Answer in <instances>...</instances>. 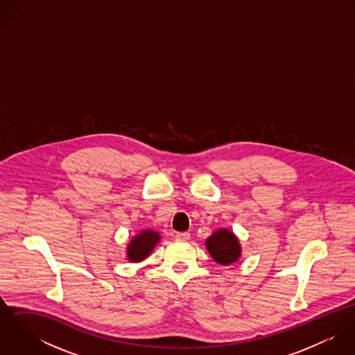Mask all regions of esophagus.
Masks as SVG:
<instances>
[{"label": "esophagus", "mask_w": 355, "mask_h": 355, "mask_svg": "<svg viewBox=\"0 0 355 355\" xmlns=\"http://www.w3.org/2000/svg\"><path fill=\"white\" fill-rule=\"evenodd\" d=\"M175 238L180 242H187L190 239V234L189 232H176Z\"/></svg>", "instance_id": "34e87169"}]
</instances>
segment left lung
Listing matches in <instances>:
<instances>
[{
	"label": "left lung",
	"mask_w": 355,
	"mask_h": 355,
	"mask_svg": "<svg viewBox=\"0 0 355 355\" xmlns=\"http://www.w3.org/2000/svg\"><path fill=\"white\" fill-rule=\"evenodd\" d=\"M206 249L216 262L223 265L235 262L241 255V245L236 236L228 230L216 231L207 238Z\"/></svg>",
	"instance_id": "left-lung-1"
}]
</instances>
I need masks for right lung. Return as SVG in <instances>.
I'll list each match as a JSON object with an SVG mask.
<instances>
[{
	"label": "right lung",
	"instance_id": "add662e5",
	"mask_svg": "<svg viewBox=\"0 0 355 355\" xmlns=\"http://www.w3.org/2000/svg\"><path fill=\"white\" fill-rule=\"evenodd\" d=\"M159 241V235L154 231L146 230L135 236L131 243L128 245V259L138 262L145 259L149 254L152 253L154 246Z\"/></svg>",
	"mask_w": 355,
	"mask_h": 355
}]
</instances>
